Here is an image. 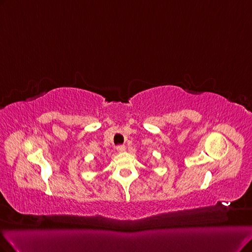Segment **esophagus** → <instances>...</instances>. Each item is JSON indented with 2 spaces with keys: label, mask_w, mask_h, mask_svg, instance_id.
Here are the masks:
<instances>
[{
  "label": "esophagus",
  "mask_w": 252,
  "mask_h": 252,
  "mask_svg": "<svg viewBox=\"0 0 252 252\" xmlns=\"http://www.w3.org/2000/svg\"><path fill=\"white\" fill-rule=\"evenodd\" d=\"M116 150L118 151V152H125L126 151V147L124 145H119L116 147Z\"/></svg>",
  "instance_id": "obj_1"
}]
</instances>
